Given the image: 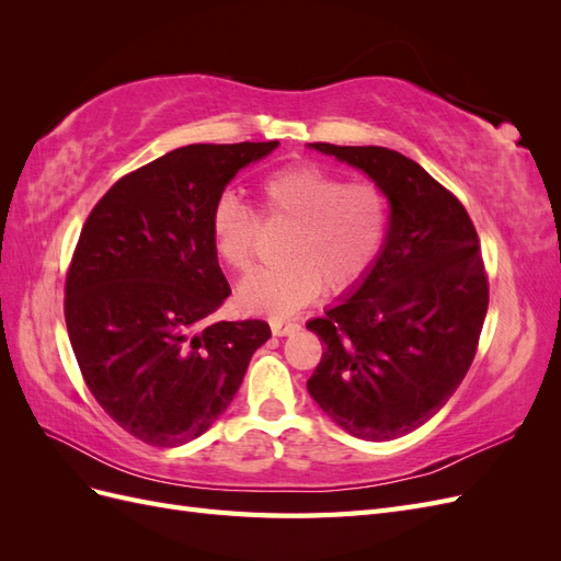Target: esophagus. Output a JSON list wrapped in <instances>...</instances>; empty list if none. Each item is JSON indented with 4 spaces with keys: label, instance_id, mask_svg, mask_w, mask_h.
<instances>
[{
    "label": "esophagus",
    "instance_id": "1",
    "mask_svg": "<svg viewBox=\"0 0 561 561\" xmlns=\"http://www.w3.org/2000/svg\"><path fill=\"white\" fill-rule=\"evenodd\" d=\"M297 330H299V322H295V320H285V318L271 320V332H274L276 336H287Z\"/></svg>",
    "mask_w": 561,
    "mask_h": 561
}]
</instances>
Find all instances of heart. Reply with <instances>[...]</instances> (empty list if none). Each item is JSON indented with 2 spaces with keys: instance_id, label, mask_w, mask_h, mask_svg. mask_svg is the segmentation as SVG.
I'll list each match as a JSON object with an SVG mask.
<instances>
[{
  "instance_id": "b5f03b06",
  "label": "heart",
  "mask_w": 561,
  "mask_h": 561,
  "mask_svg": "<svg viewBox=\"0 0 561 561\" xmlns=\"http://www.w3.org/2000/svg\"><path fill=\"white\" fill-rule=\"evenodd\" d=\"M260 213L268 225H293L283 245L285 264L248 276L239 287L243 307L262 313H295L325 285L348 293L375 268L390 227V201L377 182H346L313 163L287 165L260 186ZM210 239L217 257L248 271L257 257L260 217L236 196L215 203Z\"/></svg>"
}]
</instances>
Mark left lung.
<instances>
[{
    "mask_svg": "<svg viewBox=\"0 0 561 561\" xmlns=\"http://www.w3.org/2000/svg\"><path fill=\"white\" fill-rule=\"evenodd\" d=\"M309 147L360 168L390 201L375 268L307 322L325 346L309 393L353 437L396 439L443 410L472 365L489 307L478 231L461 201L400 151Z\"/></svg>",
    "mask_w": 561,
    "mask_h": 561,
    "instance_id": "obj_1",
    "label": "left lung"
}]
</instances>
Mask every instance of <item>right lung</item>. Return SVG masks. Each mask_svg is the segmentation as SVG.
<instances>
[{"label": "right lung", "mask_w": 561, "mask_h": 561, "mask_svg": "<svg viewBox=\"0 0 561 561\" xmlns=\"http://www.w3.org/2000/svg\"><path fill=\"white\" fill-rule=\"evenodd\" d=\"M271 142L186 145L124 175L95 203L65 278V322L98 404L133 437L178 447L231 404L264 320L208 318L231 287L210 217Z\"/></svg>", "instance_id": "1"}]
</instances>
